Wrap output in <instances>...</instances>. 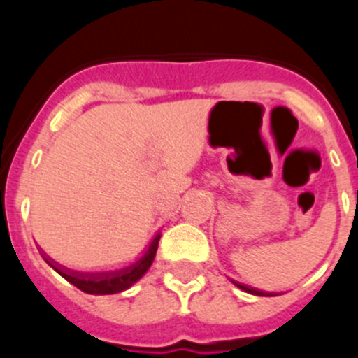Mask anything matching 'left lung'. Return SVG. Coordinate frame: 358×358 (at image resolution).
<instances>
[{
  "mask_svg": "<svg viewBox=\"0 0 358 358\" xmlns=\"http://www.w3.org/2000/svg\"><path fill=\"white\" fill-rule=\"evenodd\" d=\"M232 282L236 284V286L239 287V289H243V291L249 292V294H256V296H277L275 292H266V291H259V289H255V287H249V286H246V284L236 282V280H232Z\"/></svg>",
  "mask_w": 358,
  "mask_h": 358,
  "instance_id": "8db88e82",
  "label": "left lung"
}]
</instances>
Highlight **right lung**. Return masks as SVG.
<instances>
[{"label":"right lung","mask_w":358,"mask_h":358,"mask_svg":"<svg viewBox=\"0 0 358 358\" xmlns=\"http://www.w3.org/2000/svg\"><path fill=\"white\" fill-rule=\"evenodd\" d=\"M159 239H161V234L157 232L156 237L152 239V243L147 248V251L143 252L135 263L124 266V268L107 270V272H78V270H71L67 268V266L57 263L55 259L50 258L41 248H39V252H41L43 259H45L59 275H62L64 279L72 284V286H76L83 292H88V294H115V292L129 289L133 284L138 282V280L145 275V272L150 268L154 258H156Z\"/></svg>","instance_id":"right-lung-1"}]
</instances>
